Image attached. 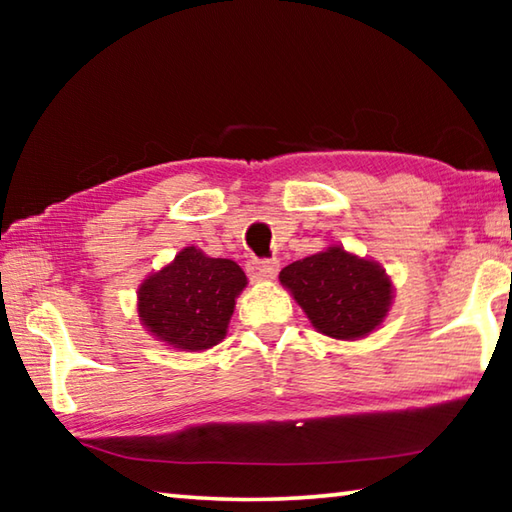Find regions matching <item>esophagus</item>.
Masks as SVG:
<instances>
[{
	"label": "esophagus",
	"instance_id": "obj_1",
	"mask_svg": "<svg viewBox=\"0 0 512 512\" xmlns=\"http://www.w3.org/2000/svg\"><path fill=\"white\" fill-rule=\"evenodd\" d=\"M280 271V264L275 259H250L246 264V273L250 280H273V277Z\"/></svg>",
	"mask_w": 512,
	"mask_h": 512
}]
</instances>
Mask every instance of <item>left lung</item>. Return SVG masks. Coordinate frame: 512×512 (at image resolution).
I'll list each match as a JSON object with an SVG mask.
<instances>
[{"label": "left lung", "mask_w": 512, "mask_h": 512, "mask_svg": "<svg viewBox=\"0 0 512 512\" xmlns=\"http://www.w3.org/2000/svg\"><path fill=\"white\" fill-rule=\"evenodd\" d=\"M280 282L311 325L332 339L370 334L391 307V280L384 268L332 246L282 268Z\"/></svg>", "instance_id": "8db88e82"}]
</instances>
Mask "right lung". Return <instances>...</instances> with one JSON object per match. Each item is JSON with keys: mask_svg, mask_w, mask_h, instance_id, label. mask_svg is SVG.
Here are the masks:
<instances>
[{"mask_svg": "<svg viewBox=\"0 0 512 512\" xmlns=\"http://www.w3.org/2000/svg\"><path fill=\"white\" fill-rule=\"evenodd\" d=\"M246 275L232 259H214L189 246L140 287L142 323L160 341L180 350L219 343L235 311Z\"/></svg>", "mask_w": 512, "mask_h": 512, "instance_id": "add662e5", "label": "right lung"}]
</instances>
